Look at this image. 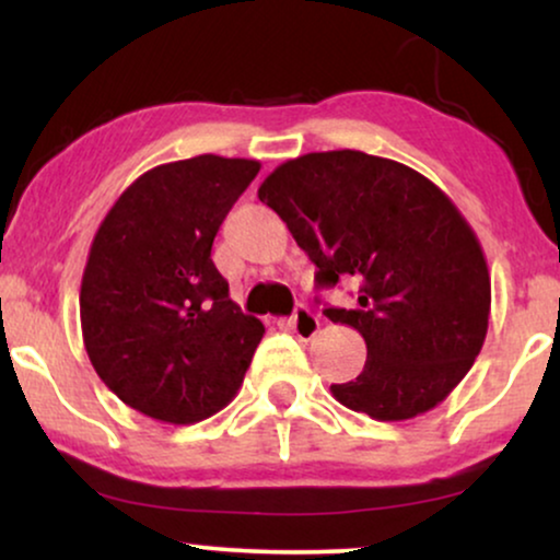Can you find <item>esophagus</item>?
I'll list each match as a JSON object with an SVG mask.
<instances>
[{
    "mask_svg": "<svg viewBox=\"0 0 560 560\" xmlns=\"http://www.w3.org/2000/svg\"><path fill=\"white\" fill-rule=\"evenodd\" d=\"M288 326L293 328V334L298 336V339H303V341H308V339H313V336L318 334V316L316 313H313L308 305H298L295 308V313L293 316H290V320H288Z\"/></svg>",
    "mask_w": 560,
    "mask_h": 560,
    "instance_id": "34e87169",
    "label": "esophagus"
}]
</instances>
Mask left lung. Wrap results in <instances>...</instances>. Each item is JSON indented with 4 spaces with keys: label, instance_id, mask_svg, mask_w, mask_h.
<instances>
[{
    "label": "left lung",
    "instance_id": "obj_1",
    "mask_svg": "<svg viewBox=\"0 0 560 560\" xmlns=\"http://www.w3.org/2000/svg\"><path fill=\"white\" fill-rule=\"evenodd\" d=\"M257 196L316 265L318 290L359 288L357 308H324L366 343L362 374L331 385L336 400L374 420L446 400L479 357L492 305L485 252L451 198L412 167L359 150L288 160Z\"/></svg>",
    "mask_w": 560,
    "mask_h": 560
}]
</instances>
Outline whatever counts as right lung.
Masks as SVG:
<instances>
[{"mask_svg": "<svg viewBox=\"0 0 560 560\" xmlns=\"http://www.w3.org/2000/svg\"><path fill=\"white\" fill-rule=\"evenodd\" d=\"M257 160L198 155L140 175L106 213L81 280V331L106 387L163 423L226 408L262 341L211 259Z\"/></svg>", "mask_w": 560, "mask_h": 560, "instance_id": "1", "label": "right lung"}]
</instances>
